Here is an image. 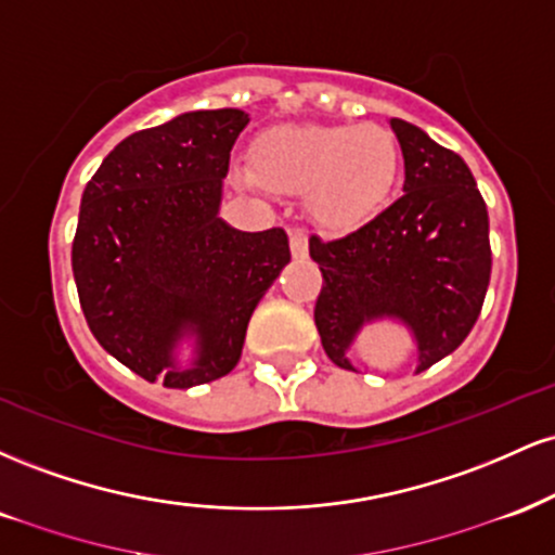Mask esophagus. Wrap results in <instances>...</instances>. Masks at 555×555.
I'll return each mask as SVG.
<instances>
[{"label": "esophagus", "mask_w": 555, "mask_h": 555, "mask_svg": "<svg viewBox=\"0 0 555 555\" xmlns=\"http://www.w3.org/2000/svg\"><path fill=\"white\" fill-rule=\"evenodd\" d=\"M289 247L295 258H308V232H305V229H292Z\"/></svg>", "instance_id": "1"}]
</instances>
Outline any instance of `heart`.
<instances>
[{
    "label": "heart",
    "instance_id": "obj_1",
    "mask_svg": "<svg viewBox=\"0 0 555 555\" xmlns=\"http://www.w3.org/2000/svg\"><path fill=\"white\" fill-rule=\"evenodd\" d=\"M242 182L302 193L315 224L352 232L391 203L401 177V149L386 127L279 125L260 132Z\"/></svg>",
    "mask_w": 555,
    "mask_h": 555
}]
</instances>
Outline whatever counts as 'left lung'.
<instances>
[{
  "label": "left lung",
  "instance_id": "1",
  "mask_svg": "<svg viewBox=\"0 0 555 555\" xmlns=\"http://www.w3.org/2000/svg\"><path fill=\"white\" fill-rule=\"evenodd\" d=\"M404 156V195L358 232L310 237L323 273L315 326L334 365L360 328L397 318L417 341V373L454 352L473 331L490 282L488 208L473 171L415 125L391 119Z\"/></svg>",
  "mask_w": 555,
  "mask_h": 555
}]
</instances>
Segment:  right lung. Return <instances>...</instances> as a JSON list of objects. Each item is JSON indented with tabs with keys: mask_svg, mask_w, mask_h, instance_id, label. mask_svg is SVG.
I'll list each match as a JSON object with an SVG mask.
<instances>
[{
	"mask_svg": "<svg viewBox=\"0 0 555 555\" xmlns=\"http://www.w3.org/2000/svg\"><path fill=\"white\" fill-rule=\"evenodd\" d=\"M240 109L188 112L125 138L82 190L73 273L95 341L145 380L211 384L240 362L253 310L289 263L284 229L219 219ZM184 335L190 366L176 365Z\"/></svg>",
	"mask_w": 555,
	"mask_h": 555,
	"instance_id": "right-lung-1",
	"label": "right lung"
}]
</instances>
